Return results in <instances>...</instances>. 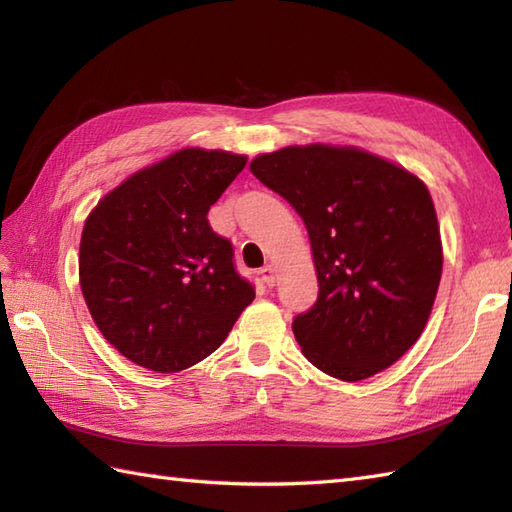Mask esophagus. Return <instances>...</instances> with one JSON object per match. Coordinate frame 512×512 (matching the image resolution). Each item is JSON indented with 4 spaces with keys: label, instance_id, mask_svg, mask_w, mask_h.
<instances>
[{
    "label": "esophagus",
    "instance_id": "obj_1",
    "mask_svg": "<svg viewBox=\"0 0 512 512\" xmlns=\"http://www.w3.org/2000/svg\"><path fill=\"white\" fill-rule=\"evenodd\" d=\"M259 277H262V284L266 288H273L275 286V270H273V266H264L262 270H259Z\"/></svg>",
    "mask_w": 512,
    "mask_h": 512
}]
</instances>
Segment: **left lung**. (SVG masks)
I'll return each mask as SVG.
<instances>
[{"instance_id":"8db88e82","label":"left lung","mask_w":512,"mask_h":512,"mask_svg":"<svg viewBox=\"0 0 512 512\" xmlns=\"http://www.w3.org/2000/svg\"><path fill=\"white\" fill-rule=\"evenodd\" d=\"M308 228L319 297L292 321L303 356L356 383L418 341L436 301L442 244L413 173L354 147H284L250 162Z\"/></svg>"}]
</instances>
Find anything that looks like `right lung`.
Segmentation results:
<instances>
[{"mask_svg": "<svg viewBox=\"0 0 512 512\" xmlns=\"http://www.w3.org/2000/svg\"><path fill=\"white\" fill-rule=\"evenodd\" d=\"M244 167L246 156L182 149L127 178L85 220L83 297L132 363L160 374L200 363L255 299L233 244L206 217Z\"/></svg>", "mask_w": 512, "mask_h": 512, "instance_id": "right-lung-1", "label": "right lung"}]
</instances>
